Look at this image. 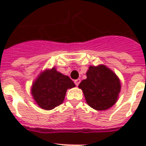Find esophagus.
Listing matches in <instances>:
<instances>
[{
	"label": "esophagus",
	"mask_w": 146,
	"mask_h": 146,
	"mask_svg": "<svg viewBox=\"0 0 146 146\" xmlns=\"http://www.w3.org/2000/svg\"><path fill=\"white\" fill-rule=\"evenodd\" d=\"M74 82H75L76 86H79V84H80V79H77V80H74Z\"/></svg>",
	"instance_id": "34e87169"
}]
</instances>
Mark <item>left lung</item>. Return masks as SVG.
Wrapping results in <instances>:
<instances>
[{"label":"left lung","instance_id":"8db88e82","mask_svg":"<svg viewBox=\"0 0 146 146\" xmlns=\"http://www.w3.org/2000/svg\"><path fill=\"white\" fill-rule=\"evenodd\" d=\"M87 78L79 85L86 103L97 111H104L115 104L119 98L121 85L120 79L104 64L89 66Z\"/></svg>","mask_w":146,"mask_h":146}]
</instances>
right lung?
<instances>
[{
  "instance_id": "1",
  "label": "right lung",
  "mask_w": 146,
  "mask_h": 146,
  "mask_svg": "<svg viewBox=\"0 0 146 146\" xmlns=\"http://www.w3.org/2000/svg\"><path fill=\"white\" fill-rule=\"evenodd\" d=\"M75 86L68 76L58 72L54 66L39 73L33 82L31 94L38 106L49 111L62 104L67 89Z\"/></svg>"
}]
</instances>
